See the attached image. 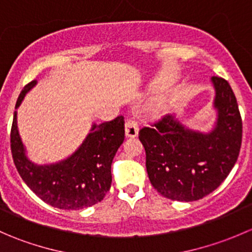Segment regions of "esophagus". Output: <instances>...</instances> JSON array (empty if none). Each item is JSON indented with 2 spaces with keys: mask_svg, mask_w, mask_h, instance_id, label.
Wrapping results in <instances>:
<instances>
[{
  "mask_svg": "<svg viewBox=\"0 0 252 252\" xmlns=\"http://www.w3.org/2000/svg\"><path fill=\"white\" fill-rule=\"evenodd\" d=\"M138 131H139L138 122H136L134 118H126V135L128 136V138H135V136L138 135Z\"/></svg>",
  "mask_w": 252,
  "mask_h": 252,
  "instance_id": "esophagus-1",
  "label": "esophagus"
}]
</instances>
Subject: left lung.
<instances>
[{"mask_svg": "<svg viewBox=\"0 0 252 252\" xmlns=\"http://www.w3.org/2000/svg\"><path fill=\"white\" fill-rule=\"evenodd\" d=\"M217 126L210 134L191 131L173 116L162 117L139 130L152 187L164 197L196 201L217 189L240 152L243 122L229 83L213 77Z\"/></svg>", "mask_w": 252, "mask_h": 252, "instance_id": "8db88e82", "label": "left lung"}]
</instances>
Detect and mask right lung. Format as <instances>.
<instances>
[{
    "instance_id": "right-lung-1",
    "label": "right lung",
    "mask_w": 252,
    "mask_h": 252,
    "mask_svg": "<svg viewBox=\"0 0 252 252\" xmlns=\"http://www.w3.org/2000/svg\"><path fill=\"white\" fill-rule=\"evenodd\" d=\"M35 84L36 81L32 80L24 86L16 107ZM124 117L119 116L94 126L78 151L65 161L36 166L25 156L14 111L11 128L12 157L22 179L42 201L61 210H80L100 202L110 190L112 161L124 140Z\"/></svg>"
}]
</instances>
